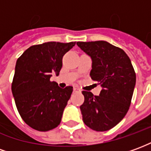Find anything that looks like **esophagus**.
Returning <instances> with one entry per match:
<instances>
[{
  "label": "esophagus",
  "mask_w": 151,
  "mask_h": 151,
  "mask_svg": "<svg viewBox=\"0 0 151 151\" xmlns=\"http://www.w3.org/2000/svg\"><path fill=\"white\" fill-rule=\"evenodd\" d=\"M73 91L74 92H81V90L78 88H77V87H74V88H73Z\"/></svg>",
  "instance_id": "obj_1"
}]
</instances>
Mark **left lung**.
Listing matches in <instances>:
<instances>
[{
	"label": "left lung",
	"instance_id": "8db88e82",
	"mask_svg": "<svg viewBox=\"0 0 151 151\" xmlns=\"http://www.w3.org/2000/svg\"><path fill=\"white\" fill-rule=\"evenodd\" d=\"M92 60L90 76L102 86L99 95L83 91L80 106L82 120L95 131H107L116 125L129 111L136 84V73L124 50L106 41L78 42Z\"/></svg>",
	"mask_w": 151,
	"mask_h": 151
}]
</instances>
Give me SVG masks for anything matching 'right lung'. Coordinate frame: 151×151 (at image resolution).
<instances>
[{
  "label": "right lung",
  "instance_id": "obj_1",
  "mask_svg": "<svg viewBox=\"0 0 151 151\" xmlns=\"http://www.w3.org/2000/svg\"><path fill=\"white\" fill-rule=\"evenodd\" d=\"M75 42L33 45L17 60L12 93L25 123L38 131L57 127L73 92V86L60 88L52 82V73L59 75L62 58Z\"/></svg>",
  "mask_w": 151,
  "mask_h": 151
}]
</instances>
